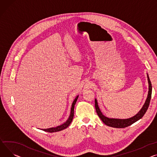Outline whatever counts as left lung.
<instances>
[{
  "label": "left lung",
  "mask_w": 157,
  "mask_h": 157,
  "mask_svg": "<svg viewBox=\"0 0 157 157\" xmlns=\"http://www.w3.org/2000/svg\"><path fill=\"white\" fill-rule=\"evenodd\" d=\"M147 78H148V93L147 98L146 100L143 107L141 109V110L139 111L138 113L135 115L134 116L128 118V119H115V118H109L106 116H104L101 112L98 105L97 100L95 98V105L97 113L98 114V117L100 118V119L102 121V122L105 124V125L110 127L112 128H124L128 126H131V124L136 122V121H139L140 119H141L144 113L148 110V108L150 105V102L151 97V92H152V86H151V83L149 78V76L147 73Z\"/></svg>",
  "instance_id": "left-lung-1"
}]
</instances>
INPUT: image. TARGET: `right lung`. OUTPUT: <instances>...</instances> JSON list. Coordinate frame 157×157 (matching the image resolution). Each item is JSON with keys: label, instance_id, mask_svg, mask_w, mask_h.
<instances>
[{"label": "right lung", "instance_id": "right-lung-1", "mask_svg": "<svg viewBox=\"0 0 157 157\" xmlns=\"http://www.w3.org/2000/svg\"><path fill=\"white\" fill-rule=\"evenodd\" d=\"M78 97L79 95H78L75 99L74 100V101H73L72 103V106H71V113H70V116L68 118V119L64 123L62 124L61 125H60V126H58L56 128H48V129H43L41 130H43L44 131H46V132H58V131H62L63 129H66L69 125L71 123V122L72 121V119H73V117H74V109H75V104L77 101V100L78 98Z\"/></svg>", "mask_w": 157, "mask_h": 157}]
</instances>
